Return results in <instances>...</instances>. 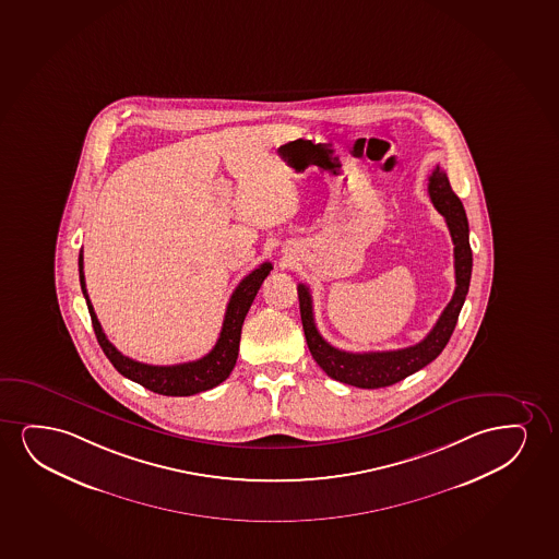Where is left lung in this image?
I'll return each instance as SVG.
<instances>
[{"label": "left lung", "instance_id": "left-lung-1", "mask_svg": "<svg viewBox=\"0 0 559 559\" xmlns=\"http://www.w3.org/2000/svg\"><path fill=\"white\" fill-rule=\"evenodd\" d=\"M428 195L432 199L436 211L445 218L453 247H455L453 248V258H455L453 298L443 309L440 319L428 332L427 337L414 347L381 350V353H347V350L332 347L320 335L314 324V314H312L311 292L305 284H298L299 312L304 322L307 347L320 368L326 371L328 378L335 379L340 383L353 384L358 389H381V386L399 383L407 376L425 368L448 345L471 286L472 250L468 242V219H466L461 199L453 193L448 175L443 173L440 165H436L432 175L428 176Z\"/></svg>", "mask_w": 559, "mask_h": 559}]
</instances>
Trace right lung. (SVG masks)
<instances>
[{"mask_svg":"<svg viewBox=\"0 0 559 559\" xmlns=\"http://www.w3.org/2000/svg\"><path fill=\"white\" fill-rule=\"evenodd\" d=\"M273 265L265 261L260 267L254 269L250 275L240 281L239 286L231 294V299L225 309L224 326L219 332L218 341L209 355L193 360V362L175 364V366H152L132 360L129 356L121 355L106 334L102 332L100 322L96 319L95 309L88 299L85 288V275H83V252H80V283L83 296L87 299L88 312L95 328L96 340L100 343L104 355L114 364L121 376L131 379L134 383L142 384L150 391L165 396H191L197 392L211 391L229 378L237 356H239L240 330L247 317L250 305L254 301L255 294L260 290L261 283L271 273Z\"/></svg>","mask_w":559,"mask_h":559,"instance_id":"right-lung-1","label":"right lung"}]
</instances>
